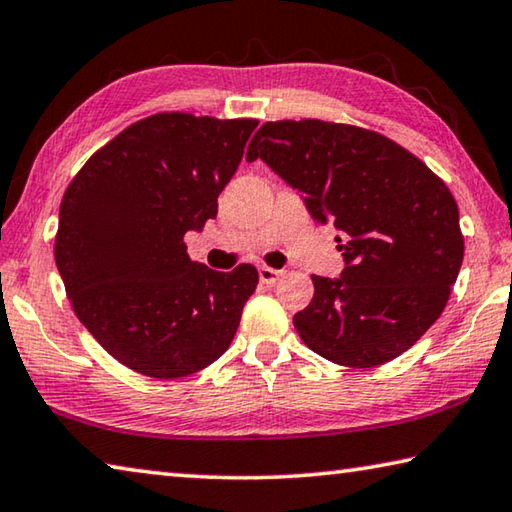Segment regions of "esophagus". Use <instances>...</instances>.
Returning <instances> with one entry per match:
<instances>
[{
	"mask_svg": "<svg viewBox=\"0 0 512 512\" xmlns=\"http://www.w3.org/2000/svg\"><path fill=\"white\" fill-rule=\"evenodd\" d=\"M258 276H261V281L265 283V285H272V283H276L283 276V270H274V267H258Z\"/></svg>",
	"mask_w": 512,
	"mask_h": 512,
	"instance_id": "1",
	"label": "esophagus"
}]
</instances>
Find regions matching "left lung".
Returning <instances> with one entry per match:
<instances>
[{
    "label": "left lung",
    "mask_w": 512,
    "mask_h": 512,
    "mask_svg": "<svg viewBox=\"0 0 512 512\" xmlns=\"http://www.w3.org/2000/svg\"><path fill=\"white\" fill-rule=\"evenodd\" d=\"M254 159L339 231L346 267L339 279L312 276L315 297L292 319L310 351L371 369L414 346L463 263L459 206L443 179L378 132L319 119L263 123L247 148Z\"/></svg>",
    "instance_id": "8db88e82"
}]
</instances>
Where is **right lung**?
I'll return each mask as SVG.
<instances>
[{"mask_svg":"<svg viewBox=\"0 0 512 512\" xmlns=\"http://www.w3.org/2000/svg\"><path fill=\"white\" fill-rule=\"evenodd\" d=\"M256 119L161 112L103 146L60 204L56 265L67 297L114 360L175 380L227 351L258 285L254 265L215 272L184 233L218 215Z\"/></svg>","mask_w":512,"mask_h":512,"instance_id":"right-lung-1","label":"right lung"}]
</instances>
